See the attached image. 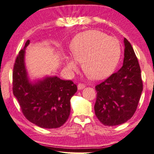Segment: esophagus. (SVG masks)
Returning a JSON list of instances; mask_svg holds the SVG:
<instances>
[{
    "mask_svg": "<svg viewBox=\"0 0 154 154\" xmlns=\"http://www.w3.org/2000/svg\"><path fill=\"white\" fill-rule=\"evenodd\" d=\"M85 87H86V85L83 84V83H79V84L78 85V89H79V90H82V89L84 88Z\"/></svg>",
    "mask_w": 154,
    "mask_h": 154,
    "instance_id": "esophagus-1",
    "label": "esophagus"
}]
</instances>
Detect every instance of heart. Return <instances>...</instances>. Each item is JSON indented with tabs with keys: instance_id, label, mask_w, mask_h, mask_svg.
I'll list each match as a JSON object with an SVG mask.
<instances>
[{
	"instance_id": "heart-1",
	"label": "heart",
	"mask_w": 154,
	"mask_h": 154,
	"mask_svg": "<svg viewBox=\"0 0 154 154\" xmlns=\"http://www.w3.org/2000/svg\"><path fill=\"white\" fill-rule=\"evenodd\" d=\"M73 57H68L66 66L76 71L79 63L87 76L95 80L105 79L114 71L121 55V45L114 37L98 30H89L79 33L71 43Z\"/></svg>"
}]
</instances>
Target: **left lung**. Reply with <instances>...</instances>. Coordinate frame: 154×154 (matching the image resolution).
<instances>
[{
    "mask_svg": "<svg viewBox=\"0 0 154 154\" xmlns=\"http://www.w3.org/2000/svg\"><path fill=\"white\" fill-rule=\"evenodd\" d=\"M124 58L119 71L95 87V113L101 123L113 126L129 120L143 91L141 68L133 47L124 38Z\"/></svg>",
    "mask_w": 154,
    "mask_h": 154,
    "instance_id": "left-lung-1",
    "label": "left lung"
}]
</instances>
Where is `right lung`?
<instances>
[{
	"mask_svg": "<svg viewBox=\"0 0 154 154\" xmlns=\"http://www.w3.org/2000/svg\"><path fill=\"white\" fill-rule=\"evenodd\" d=\"M29 43L28 40L19 51L13 66V95L28 121L41 128H59L69 117L70 100L77 91V86L72 81L57 76L45 77L34 83L28 80L24 57Z\"/></svg>",
	"mask_w": 154,
	"mask_h": 154,
	"instance_id": "1",
	"label": "right lung"
}]
</instances>
